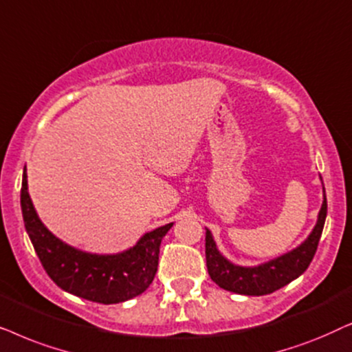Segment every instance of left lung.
Returning a JSON list of instances; mask_svg holds the SVG:
<instances>
[{"instance_id": "1", "label": "left lung", "mask_w": 352, "mask_h": 352, "mask_svg": "<svg viewBox=\"0 0 352 352\" xmlns=\"http://www.w3.org/2000/svg\"><path fill=\"white\" fill-rule=\"evenodd\" d=\"M325 217L327 198L325 188H323V203L317 223L306 241L287 254L256 267L235 265L225 259L215 246L212 233L206 228V265H208L210 278L220 288L238 294H246V296H264V294L277 292L306 272L317 251Z\"/></svg>"}]
</instances>
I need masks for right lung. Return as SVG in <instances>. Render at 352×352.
Instances as JSON below:
<instances>
[{
    "label": "right lung",
    "instance_id": "1",
    "mask_svg": "<svg viewBox=\"0 0 352 352\" xmlns=\"http://www.w3.org/2000/svg\"><path fill=\"white\" fill-rule=\"evenodd\" d=\"M21 208L25 230L36 256L60 289L101 304L129 301L153 283L157 272L159 246L173 223L144 233L137 245L119 254H91L65 245L41 223L22 175Z\"/></svg>",
    "mask_w": 352,
    "mask_h": 352
}]
</instances>
